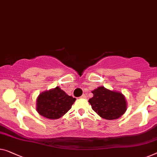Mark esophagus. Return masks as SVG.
<instances>
[{"instance_id": "1", "label": "esophagus", "mask_w": 157, "mask_h": 157, "mask_svg": "<svg viewBox=\"0 0 157 157\" xmlns=\"http://www.w3.org/2000/svg\"><path fill=\"white\" fill-rule=\"evenodd\" d=\"M80 98H82V99H86V94H82L80 97Z\"/></svg>"}]
</instances>
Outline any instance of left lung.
Masks as SVG:
<instances>
[{"label": "left lung", "instance_id": "1", "mask_svg": "<svg viewBox=\"0 0 157 157\" xmlns=\"http://www.w3.org/2000/svg\"><path fill=\"white\" fill-rule=\"evenodd\" d=\"M89 99L92 109L103 118L114 120L123 115L127 110V102L122 93L99 86L92 92Z\"/></svg>", "mask_w": 157, "mask_h": 157}]
</instances>
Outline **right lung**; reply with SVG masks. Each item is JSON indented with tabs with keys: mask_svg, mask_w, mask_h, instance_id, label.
Wrapping results in <instances>:
<instances>
[{
	"mask_svg": "<svg viewBox=\"0 0 157 157\" xmlns=\"http://www.w3.org/2000/svg\"><path fill=\"white\" fill-rule=\"evenodd\" d=\"M75 98L68 96L58 86L41 93L36 99V111L48 119H58L70 109Z\"/></svg>",
	"mask_w": 157,
	"mask_h": 157,
	"instance_id": "1",
	"label": "right lung"
}]
</instances>
